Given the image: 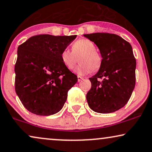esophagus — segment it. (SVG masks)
Listing matches in <instances>:
<instances>
[{
    "instance_id": "1",
    "label": "esophagus",
    "mask_w": 152,
    "mask_h": 152,
    "mask_svg": "<svg viewBox=\"0 0 152 152\" xmlns=\"http://www.w3.org/2000/svg\"><path fill=\"white\" fill-rule=\"evenodd\" d=\"M77 78H78V82H80V80H82L83 79V77H82V76H78Z\"/></svg>"
}]
</instances>
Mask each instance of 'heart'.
Masks as SVG:
<instances>
[{
	"label": "heart",
	"mask_w": 152,
	"mask_h": 152,
	"mask_svg": "<svg viewBox=\"0 0 152 152\" xmlns=\"http://www.w3.org/2000/svg\"><path fill=\"white\" fill-rule=\"evenodd\" d=\"M95 48L92 41L80 39L72 44V50L67 48L62 50L60 59L66 68L72 69L78 58L80 63L75 71L79 74H86L92 71L96 72L102 66L103 60L102 56Z\"/></svg>",
	"instance_id": "1"
}]
</instances>
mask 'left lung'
Returning <instances> with one entry per match:
<instances>
[{
    "instance_id": "1",
    "label": "left lung",
    "mask_w": 152,
    "mask_h": 152,
    "mask_svg": "<svg viewBox=\"0 0 152 152\" xmlns=\"http://www.w3.org/2000/svg\"><path fill=\"white\" fill-rule=\"evenodd\" d=\"M84 36L98 46L103 60L99 72L89 78L92 87L86 95L88 106L99 113L115 112L127 104L135 88L136 60L132 47L115 34Z\"/></svg>"
}]
</instances>
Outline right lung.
Here are the masks:
<instances>
[{
	"label": "right lung",
	"mask_w": 152,
	"mask_h": 152,
	"mask_svg": "<svg viewBox=\"0 0 152 152\" xmlns=\"http://www.w3.org/2000/svg\"><path fill=\"white\" fill-rule=\"evenodd\" d=\"M76 37L38 35L19 46L15 91L30 113L48 116L62 108L78 78L64 65L60 53Z\"/></svg>",
	"instance_id": "1"
}]
</instances>
